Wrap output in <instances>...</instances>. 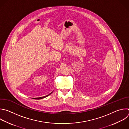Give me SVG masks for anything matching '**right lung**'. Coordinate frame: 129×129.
<instances>
[{
    "label": "right lung",
    "mask_w": 129,
    "mask_h": 129,
    "mask_svg": "<svg viewBox=\"0 0 129 129\" xmlns=\"http://www.w3.org/2000/svg\"><path fill=\"white\" fill-rule=\"evenodd\" d=\"M52 93H51L50 94H49V95H47V96H44V97H39V98H34L35 99H42V98H46V97H48V96H49L51 94H52Z\"/></svg>",
    "instance_id": "obj_1"
}]
</instances>
